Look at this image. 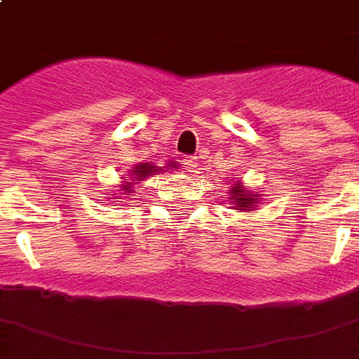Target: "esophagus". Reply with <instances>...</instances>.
Here are the masks:
<instances>
[{
  "mask_svg": "<svg viewBox=\"0 0 359 359\" xmlns=\"http://www.w3.org/2000/svg\"><path fill=\"white\" fill-rule=\"evenodd\" d=\"M182 165H184V169H187L188 172H194L196 167H198V159L192 156L184 157V159H182Z\"/></svg>",
  "mask_w": 359,
  "mask_h": 359,
  "instance_id": "34e87169",
  "label": "esophagus"
}]
</instances>
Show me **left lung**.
<instances>
[{"label":"left lung","instance_id":"obj_1","mask_svg":"<svg viewBox=\"0 0 359 359\" xmlns=\"http://www.w3.org/2000/svg\"><path fill=\"white\" fill-rule=\"evenodd\" d=\"M229 202L233 203L234 210L246 211V213H254L257 203L262 202V198H259V194H254V190L246 188L244 182H241V180H233Z\"/></svg>","mask_w":359,"mask_h":359}]
</instances>
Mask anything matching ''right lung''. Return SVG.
<instances>
[{
	"instance_id": "1",
	"label": "right lung",
	"mask_w": 359,
	"mask_h": 359,
	"mask_svg": "<svg viewBox=\"0 0 359 359\" xmlns=\"http://www.w3.org/2000/svg\"><path fill=\"white\" fill-rule=\"evenodd\" d=\"M167 169H172V171H175V169H179V163H175V161H169ZM157 171H165V167L161 169V167H156L154 163L134 165L133 169H130V175H128L126 179L121 180L123 184H118L117 194H111V196H113V200L117 202V200H121V198H130V196L136 192V190H134V187H138V184H140V180L148 179V177H151V175H156Z\"/></svg>"
}]
</instances>
